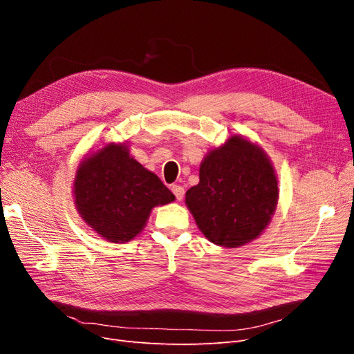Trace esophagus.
<instances>
[{
    "label": "esophagus",
    "instance_id": "34e87169",
    "mask_svg": "<svg viewBox=\"0 0 354 354\" xmlns=\"http://www.w3.org/2000/svg\"><path fill=\"white\" fill-rule=\"evenodd\" d=\"M171 192H173V194L176 195L177 201H181V199H183V196H185V187L180 186V185H173V186H171Z\"/></svg>",
    "mask_w": 354,
    "mask_h": 354
}]
</instances>
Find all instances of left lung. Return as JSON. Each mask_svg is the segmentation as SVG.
Wrapping results in <instances>:
<instances>
[{
  "mask_svg": "<svg viewBox=\"0 0 354 354\" xmlns=\"http://www.w3.org/2000/svg\"><path fill=\"white\" fill-rule=\"evenodd\" d=\"M279 199L277 176L264 149L233 134L211 149L199 183L186 192V207L209 242L238 248L269 226Z\"/></svg>",
  "mask_w": 354,
  "mask_h": 354,
  "instance_id": "left-lung-1",
  "label": "left lung"
}]
</instances>
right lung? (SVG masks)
I'll return each instance as SVG.
<instances>
[{"mask_svg": "<svg viewBox=\"0 0 354 354\" xmlns=\"http://www.w3.org/2000/svg\"><path fill=\"white\" fill-rule=\"evenodd\" d=\"M72 194L82 221L113 243L133 241L155 207L176 201L159 177L130 155L127 143L113 142L81 160Z\"/></svg>", "mask_w": 354, "mask_h": 354, "instance_id": "obj_1", "label": "right lung"}]
</instances>
